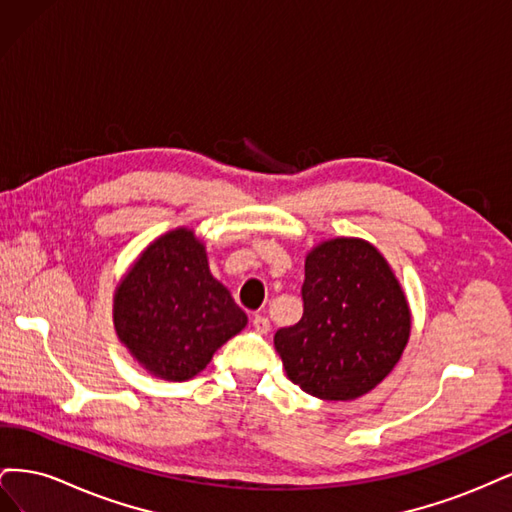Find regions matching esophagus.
Wrapping results in <instances>:
<instances>
[{
	"mask_svg": "<svg viewBox=\"0 0 512 512\" xmlns=\"http://www.w3.org/2000/svg\"><path fill=\"white\" fill-rule=\"evenodd\" d=\"M252 327H254V331H256L258 335H267V333L271 331V322H269V318H265V316H254Z\"/></svg>",
	"mask_w": 512,
	"mask_h": 512,
	"instance_id": "34e87169",
	"label": "esophagus"
}]
</instances>
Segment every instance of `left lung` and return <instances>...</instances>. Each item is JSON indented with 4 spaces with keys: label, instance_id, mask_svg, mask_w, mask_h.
Returning a JSON list of instances; mask_svg holds the SVG:
<instances>
[{
    "label": "left lung",
    "instance_id": "1",
    "mask_svg": "<svg viewBox=\"0 0 512 512\" xmlns=\"http://www.w3.org/2000/svg\"><path fill=\"white\" fill-rule=\"evenodd\" d=\"M303 316L275 333L288 378L309 395L350 401L397 365L410 337V307L374 245L337 237L305 258Z\"/></svg>",
    "mask_w": 512,
    "mask_h": 512
}]
</instances>
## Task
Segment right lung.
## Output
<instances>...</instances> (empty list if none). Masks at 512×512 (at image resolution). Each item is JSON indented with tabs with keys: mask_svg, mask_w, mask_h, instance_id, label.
Instances as JSON below:
<instances>
[{
	"mask_svg": "<svg viewBox=\"0 0 512 512\" xmlns=\"http://www.w3.org/2000/svg\"><path fill=\"white\" fill-rule=\"evenodd\" d=\"M113 322L149 374L183 382L207 367L247 316L211 275L203 241L190 228H175L147 245L119 282Z\"/></svg>",
	"mask_w": 512,
	"mask_h": 512,
	"instance_id": "add662e5",
	"label": "right lung"
}]
</instances>
